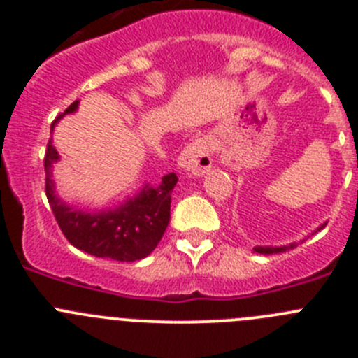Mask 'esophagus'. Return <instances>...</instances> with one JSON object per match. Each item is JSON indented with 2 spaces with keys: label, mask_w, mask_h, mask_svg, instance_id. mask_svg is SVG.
<instances>
[{
  "label": "esophagus",
  "mask_w": 358,
  "mask_h": 358,
  "mask_svg": "<svg viewBox=\"0 0 358 358\" xmlns=\"http://www.w3.org/2000/svg\"><path fill=\"white\" fill-rule=\"evenodd\" d=\"M211 164H213V152L204 138L189 143L179 156V166L194 176H204L211 169Z\"/></svg>",
  "instance_id": "esophagus-1"
}]
</instances>
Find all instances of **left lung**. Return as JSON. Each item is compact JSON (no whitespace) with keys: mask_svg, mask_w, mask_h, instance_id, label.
<instances>
[{"mask_svg":"<svg viewBox=\"0 0 358 358\" xmlns=\"http://www.w3.org/2000/svg\"><path fill=\"white\" fill-rule=\"evenodd\" d=\"M324 227V226H322ZM322 227H319V229H322ZM317 229V231H319ZM289 248H294V243H290ZM289 248H256L255 251L256 252H260V255H273V252H283V251H287V249Z\"/></svg>","mask_w":358,"mask_h":358,"instance_id":"8db88e82","label":"left lung"}]
</instances>
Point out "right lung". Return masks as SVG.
<instances>
[{
	"label": "right lung",
	"mask_w": 358,
	"mask_h": 358,
	"mask_svg": "<svg viewBox=\"0 0 358 358\" xmlns=\"http://www.w3.org/2000/svg\"><path fill=\"white\" fill-rule=\"evenodd\" d=\"M77 106L78 100H75L64 110V115L73 113ZM57 120L52 123V129ZM57 159L59 154L50 140L44 154V192L57 224L71 245L96 258L118 262L141 260L156 249L170 222L172 189L177 182L176 173L164 176L157 188L145 186L138 197L131 199L116 210L84 213L71 210L57 197L52 179V164Z\"/></svg>",
	"instance_id": "obj_1"
}]
</instances>
